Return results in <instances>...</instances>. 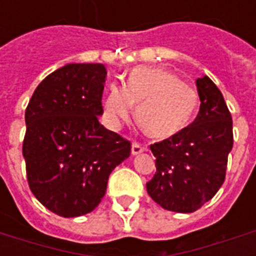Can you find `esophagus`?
Returning <instances> with one entry per match:
<instances>
[{"mask_svg":"<svg viewBox=\"0 0 256 256\" xmlns=\"http://www.w3.org/2000/svg\"><path fill=\"white\" fill-rule=\"evenodd\" d=\"M144 150V146L141 144H138V142H136V141L132 144V154H133V155H138V154H141Z\"/></svg>","mask_w":256,"mask_h":256,"instance_id":"esophagus-1","label":"esophagus"}]
</instances>
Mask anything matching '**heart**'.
<instances>
[{
    "mask_svg": "<svg viewBox=\"0 0 256 256\" xmlns=\"http://www.w3.org/2000/svg\"><path fill=\"white\" fill-rule=\"evenodd\" d=\"M137 106V122L152 138H168L182 132L198 106L196 92L174 74L160 68H134L126 86L111 84L104 101L112 123L128 119Z\"/></svg>",
    "mask_w": 256,
    "mask_h": 256,
    "instance_id": "obj_1",
    "label": "heart"
}]
</instances>
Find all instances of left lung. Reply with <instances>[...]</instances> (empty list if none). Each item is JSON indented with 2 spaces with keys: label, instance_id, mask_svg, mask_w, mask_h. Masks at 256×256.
Returning a JSON list of instances; mask_svg holds the SVG:
<instances>
[{
  "label": "left lung",
  "instance_id": "obj_1",
  "mask_svg": "<svg viewBox=\"0 0 256 256\" xmlns=\"http://www.w3.org/2000/svg\"><path fill=\"white\" fill-rule=\"evenodd\" d=\"M200 110L176 136L150 145L156 172L146 190L164 210L193 212L214 198L225 181L233 148L232 115L220 90L204 75L196 80Z\"/></svg>",
  "mask_w": 256,
  "mask_h": 256
}]
</instances>
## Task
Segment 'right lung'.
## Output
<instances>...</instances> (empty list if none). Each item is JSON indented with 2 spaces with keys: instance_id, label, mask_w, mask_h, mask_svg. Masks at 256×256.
Here are the masks:
<instances>
[{
  "instance_id": "right-lung-1",
  "label": "right lung",
  "mask_w": 256,
  "mask_h": 256,
  "mask_svg": "<svg viewBox=\"0 0 256 256\" xmlns=\"http://www.w3.org/2000/svg\"><path fill=\"white\" fill-rule=\"evenodd\" d=\"M106 76L102 64H67L38 84L26 108L28 186L64 218L93 211L112 170L130 156V141L98 122Z\"/></svg>"
}]
</instances>
